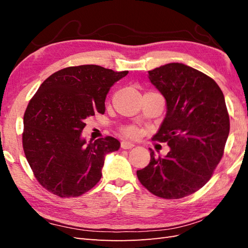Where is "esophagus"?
I'll list each match as a JSON object with an SVG mask.
<instances>
[{
	"label": "esophagus",
	"instance_id": "34e87169",
	"mask_svg": "<svg viewBox=\"0 0 248 248\" xmlns=\"http://www.w3.org/2000/svg\"><path fill=\"white\" fill-rule=\"evenodd\" d=\"M134 146H135L134 143H131V141H128V140L121 141V148L123 149H131L133 148Z\"/></svg>",
	"mask_w": 248,
	"mask_h": 248
}]
</instances>
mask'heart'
Listing matches in <instances>:
<instances>
[{
	"label": "heart",
	"instance_id": "b5f03b06",
	"mask_svg": "<svg viewBox=\"0 0 248 248\" xmlns=\"http://www.w3.org/2000/svg\"><path fill=\"white\" fill-rule=\"evenodd\" d=\"M139 129L134 127V125H125L120 129V133L127 136V138H135L139 134Z\"/></svg>",
	"mask_w": 248,
	"mask_h": 248
}]
</instances>
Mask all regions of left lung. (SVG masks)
I'll return each mask as SVG.
<instances>
[{"label":"left lung","mask_w":248,"mask_h":248,"mask_svg":"<svg viewBox=\"0 0 248 248\" xmlns=\"http://www.w3.org/2000/svg\"><path fill=\"white\" fill-rule=\"evenodd\" d=\"M149 80L164 96L167 113L152 138L167 143L170 152L155 156L136 171L150 193L179 199L202 188L224 155L230 121L223 92L212 78L179 62L148 71Z\"/></svg>","instance_id":"left-lung-1"}]
</instances>
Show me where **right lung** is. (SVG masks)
<instances>
[{
    "label": "right lung",
    "instance_id": "right-lung-1",
    "mask_svg": "<svg viewBox=\"0 0 248 248\" xmlns=\"http://www.w3.org/2000/svg\"><path fill=\"white\" fill-rule=\"evenodd\" d=\"M128 75L97 65L67 67L51 75L30 100L23 117L22 145L37 181L62 198L78 197L101 179L104 156L119 149L112 138L86 144L85 119L104 114L105 98Z\"/></svg>",
    "mask_w": 248,
    "mask_h": 248
}]
</instances>
